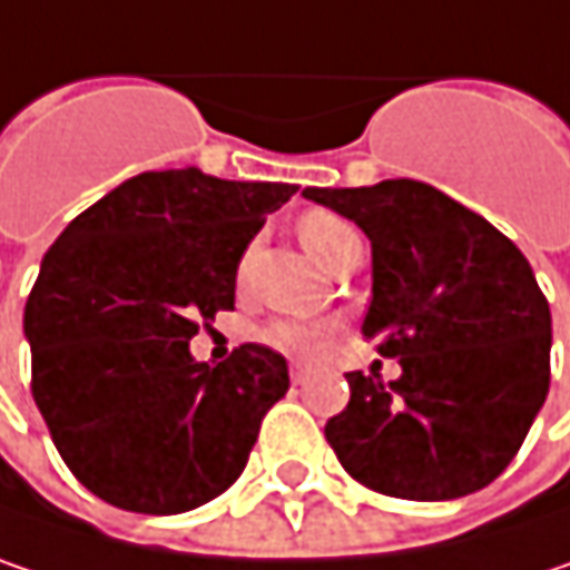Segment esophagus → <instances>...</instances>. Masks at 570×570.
Instances as JSON below:
<instances>
[{"mask_svg":"<svg viewBox=\"0 0 570 570\" xmlns=\"http://www.w3.org/2000/svg\"><path fill=\"white\" fill-rule=\"evenodd\" d=\"M292 383H295V386H305L307 383V370L302 363H292Z\"/></svg>","mask_w":570,"mask_h":570,"instance_id":"esophagus-1","label":"esophagus"}]
</instances>
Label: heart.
<instances>
[{"instance_id": "b5f03b06", "label": "heart", "mask_w": 570, "mask_h": 570, "mask_svg": "<svg viewBox=\"0 0 570 570\" xmlns=\"http://www.w3.org/2000/svg\"><path fill=\"white\" fill-rule=\"evenodd\" d=\"M298 239H302L307 256L321 268H331L346 249L363 246L360 233L346 224L344 217H337L331 210H307V214H302ZM243 272H246V259L239 265V275ZM259 337H263V344L285 350V353H314L317 346L324 344L327 327L311 324V321H272V324H265Z\"/></svg>"}]
</instances>
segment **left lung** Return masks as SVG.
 I'll return each instance as SVG.
<instances>
[{"mask_svg":"<svg viewBox=\"0 0 570 570\" xmlns=\"http://www.w3.org/2000/svg\"><path fill=\"white\" fill-rule=\"evenodd\" d=\"M373 246L363 337L402 376L346 373L350 402L324 425L363 487L399 500H458L493 483L549 395L551 311L529 259L438 187H305Z\"/></svg>","mask_w":570,"mask_h":570,"instance_id":"obj_1","label":"left lung"}]
</instances>
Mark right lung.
<instances>
[{
	"instance_id": "right-lung-1",
	"label": "right lung",
	"mask_w": 570,
	"mask_h": 570,
	"mask_svg": "<svg viewBox=\"0 0 570 570\" xmlns=\"http://www.w3.org/2000/svg\"><path fill=\"white\" fill-rule=\"evenodd\" d=\"M298 187L145 171L45 253L24 305L31 395L70 473L109 507L175 515L243 473L288 363L243 344L197 363L190 337L236 298V268Z\"/></svg>"
}]
</instances>
